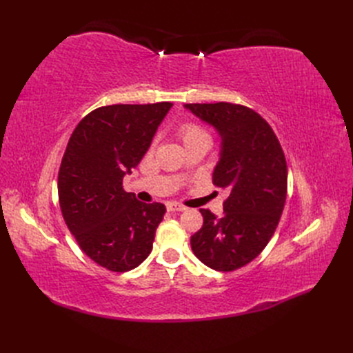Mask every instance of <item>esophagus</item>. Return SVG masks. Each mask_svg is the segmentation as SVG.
Returning <instances> with one entry per match:
<instances>
[{
	"instance_id": "34e87169",
	"label": "esophagus",
	"mask_w": 353,
	"mask_h": 353,
	"mask_svg": "<svg viewBox=\"0 0 353 353\" xmlns=\"http://www.w3.org/2000/svg\"><path fill=\"white\" fill-rule=\"evenodd\" d=\"M187 208L179 205V203H168V210L170 212H184Z\"/></svg>"
}]
</instances>
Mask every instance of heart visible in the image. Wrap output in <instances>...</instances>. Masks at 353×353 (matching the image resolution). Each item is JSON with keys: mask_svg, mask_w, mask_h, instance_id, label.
Listing matches in <instances>:
<instances>
[{"mask_svg": "<svg viewBox=\"0 0 353 353\" xmlns=\"http://www.w3.org/2000/svg\"><path fill=\"white\" fill-rule=\"evenodd\" d=\"M179 135L183 138L184 144L190 141H196V140H206L210 141V137L206 130H203L201 126L196 123H184L179 128Z\"/></svg>", "mask_w": 353, "mask_h": 353, "instance_id": "obj_1", "label": "heart"}]
</instances>
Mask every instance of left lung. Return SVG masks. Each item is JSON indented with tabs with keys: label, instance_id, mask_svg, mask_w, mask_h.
<instances>
[{
	"label": "left lung",
	"instance_id": "left-lung-1",
	"mask_svg": "<svg viewBox=\"0 0 353 353\" xmlns=\"http://www.w3.org/2000/svg\"><path fill=\"white\" fill-rule=\"evenodd\" d=\"M221 137L213 184L230 191L223 215L200 209L203 227L191 249L215 271L252 262L271 240L287 196V163L272 128L254 110L232 103L184 104Z\"/></svg>",
	"mask_w": 353,
	"mask_h": 353
}]
</instances>
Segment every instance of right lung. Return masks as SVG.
<instances>
[{"mask_svg":"<svg viewBox=\"0 0 353 353\" xmlns=\"http://www.w3.org/2000/svg\"><path fill=\"white\" fill-rule=\"evenodd\" d=\"M172 103L113 104L88 113L74 128L59 170V201L83 253L113 272L147 259L162 203L126 193L123 176L141 162Z\"/></svg>","mask_w":353,"mask_h":353,"instance_id":"obj_1","label":"right lung"}]
</instances>
